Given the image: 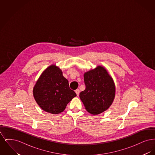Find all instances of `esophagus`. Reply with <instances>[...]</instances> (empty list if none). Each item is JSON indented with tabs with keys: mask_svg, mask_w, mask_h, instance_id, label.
<instances>
[{
	"mask_svg": "<svg viewBox=\"0 0 155 155\" xmlns=\"http://www.w3.org/2000/svg\"><path fill=\"white\" fill-rule=\"evenodd\" d=\"M75 93H76V94H77V96H78L79 95V94H80V90L78 89H76L75 90Z\"/></svg>",
	"mask_w": 155,
	"mask_h": 155,
	"instance_id": "1",
	"label": "esophagus"
}]
</instances>
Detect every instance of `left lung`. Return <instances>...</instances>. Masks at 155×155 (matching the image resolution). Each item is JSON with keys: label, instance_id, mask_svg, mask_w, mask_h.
Wrapping results in <instances>:
<instances>
[{"label": "left lung", "instance_id": "left-lung-1", "mask_svg": "<svg viewBox=\"0 0 155 155\" xmlns=\"http://www.w3.org/2000/svg\"><path fill=\"white\" fill-rule=\"evenodd\" d=\"M85 89L80 97L85 109L96 115L106 110L113 103L116 88L113 78L104 67L98 66L84 73Z\"/></svg>", "mask_w": 155, "mask_h": 155}]
</instances>
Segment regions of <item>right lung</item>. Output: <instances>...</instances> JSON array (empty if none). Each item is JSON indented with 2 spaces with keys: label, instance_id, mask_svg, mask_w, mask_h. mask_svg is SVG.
<instances>
[{
  "label": "right lung",
  "instance_id": "obj_1",
  "mask_svg": "<svg viewBox=\"0 0 155 155\" xmlns=\"http://www.w3.org/2000/svg\"><path fill=\"white\" fill-rule=\"evenodd\" d=\"M33 95L39 106L46 112L59 114L77 96L69 87L62 71L52 64L45 69L33 88Z\"/></svg>",
  "mask_w": 155,
  "mask_h": 155
}]
</instances>
